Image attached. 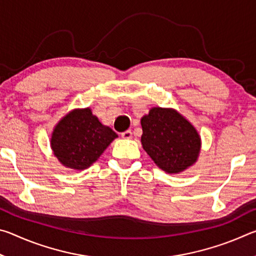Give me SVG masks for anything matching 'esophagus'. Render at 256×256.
Listing matches in <instances>:
<instances>
[{"label": "esophagus", "instance_id": "1", "mask_svg": "<svg viewBox=\"0 0 256 256\" xmlns=\"http://www.w3.org/2000/svg\"><path fill=\"white\" fill-rule=\"evenodd\" d=\"M120 136H122L123 138H132V131H131V130H128V131L123 132L122 134H120Z\"/></svg>", "mask_w": 256, "mask_h": 256}]
</instances>
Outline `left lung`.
Instances as JSON below:
<instances>
[{"label":"left lung","instance_id":"8db88e82","mask_svg":"<svg viewBox=\"0 0 256 256\" xmlns=\"http://www.w3.org/2000/svg\"><path fill=\"white\" fill-rule=\"evenodd\" d=\"M141 126L142 146L160 170L178 174L196 162L201 138L177 110L152 107L141 118Z\"/></svg>","mask_w":256,"mask_h":256}]
</instances>
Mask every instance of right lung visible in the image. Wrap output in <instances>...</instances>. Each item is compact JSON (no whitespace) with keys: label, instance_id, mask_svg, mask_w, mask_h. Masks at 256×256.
<instances>
[{"label":"right lung","instance_id":"right-lung-1","mask_svg":"<svg viewBox=\"0 0 256 256\" xmlns=\"http://www.w3.org/2000/svg\"><path fill=\"white\" fill-rule=\"evenodd\" d=\"M118 136L110 126L99 122L88 107L71 110L56 124L50 146L63 166L84 170L96 162Z\"/></svg>","mask_w":256,"mask_h":256}]
</instances>
